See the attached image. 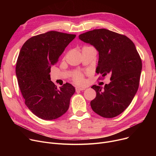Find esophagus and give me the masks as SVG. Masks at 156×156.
Listing matches in <instances>:
<instances>
[{"label": "esophagus", "instance_id": "34e87169", "mask_svg": "<svg viewBox=\"0 0 156 156\" xmlns=\"http://www.w3.org/2000/svg\"><path fill=\"white\" fill-rule=\"evenodd\" d=\"M76 91L78 92V91H82V90H85V88H80V87H76Z\"/></svg>", "mask_w": 156, "mask_h": 156}]
</instances>
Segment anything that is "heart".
Masks as SVG:
<instances>
[{"label":"heart","instance_id":"obj_1","mask_svg":"<svg viewBox=\"0 0 156 156\" xmlns=\"http://www.w3.org/2000/svg\"><path fill=\"white\" fill-rule=\"evenodd\" d=\"M73 78L75 83L78 85H82L85 82L83 75L81 72H76L75 74H74Z\"/></svg>","mask_w":156,"mask_h":156}]
</instances>
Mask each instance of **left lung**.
Here are the masks:
<instances>
[{"label": "left lung", "instance_id": "obj_1", "mask_svg": "<svg viewBox=\"0 0 156 156\" xmlns=\"http://www.w3.org/2000/svg\"><path fill=\"white\" fill-rule=\"evenodd\" d=\"M79 38L99 52L96 73L111 76L104 89L91 87L96 92L91 108L102 117H116L128 107L138 88L142 64L135 45L126 36L104 28L84 33Z\"/></svg>", "mask_w": 156, "mask_h": 156}]
</instances>
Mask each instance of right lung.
<instances>
[{
    "label": "right lung",
    "mask_w": 156,
    "mask_h": 156,
    "mask_svg": "<svg viewBox=\"0 0 156 156\" xmlns=\"http://www.w3.org/2000/svg\"><path fill=\"white\" fill-rule=\"evenodd\" d=\"M75 37L51 31L32 37L21 48L16 66L18 85L26 105L39 118L55 119L68 110L75 87L66 83L58 89L49 73Z\"/></svg>",
    "instance_id": "1"
}]
</instances>
